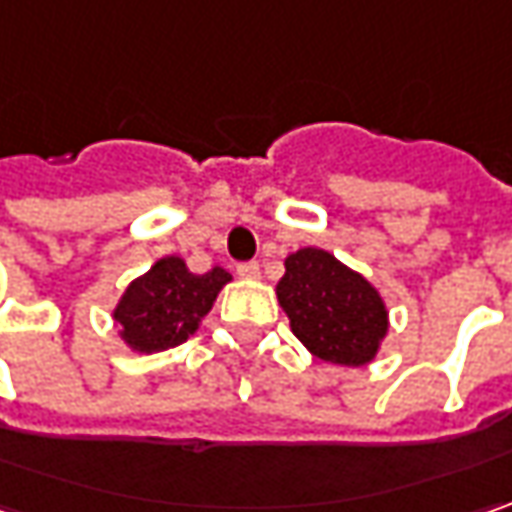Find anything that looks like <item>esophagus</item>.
Segmentation results:
<instances>
[{"label": "esophagus", "mask_w": 512, "mask_h": 512, "mask_svg": "<svg viewBox=\"0 0 512 512\" xmlns=\"http://www.w3.org/2000/svg\"><path fill=\"white\" fill-rule=\"evenodd\" d=\"M237 275L243 280H257L260 278V266H257L255 260H252V263H240V266H237Z\"/></svg>", "instance_id": "obj_1"}]
</instances>
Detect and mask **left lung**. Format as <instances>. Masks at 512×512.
I'll return each mask as SVG.
<instances>
[{
	"label": "left lung",
	"instance_id": "left-lung-1",
	"mask_svg": "<svg viewBox=\"0 0 512 512\" xmlns=\"http://www.w3.org/2000/svg\"><path fill=\"white\" fill-rule=\"evenodd\" d=\"M283 266L278 300L300 344L338 367L369 364L389 329L378 289L315 246L298 249Z\"/></svg>",
	"mask_w": 512,
	"mask_h": 512
}]
</instances>
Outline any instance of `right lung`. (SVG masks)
Here are the masks:
<instances>
[{"instance_id":"1","label":"right lung","mask_w":512,"mask_h":512,"mask_svg":"<svg viewBox=\"0 0 512 512\" xmlns=\"http://www.w3.org/2000/svg\"><path fill=\"white\" fill-rule=\"evenodd\" d=\"M229 280L232 275L220 266L206 275H194L183 257H160L143 278L128 283L114 309L120 338L134 352H163L180 346L197 332L217 292Z\"/></svg>"}]
</instances>
